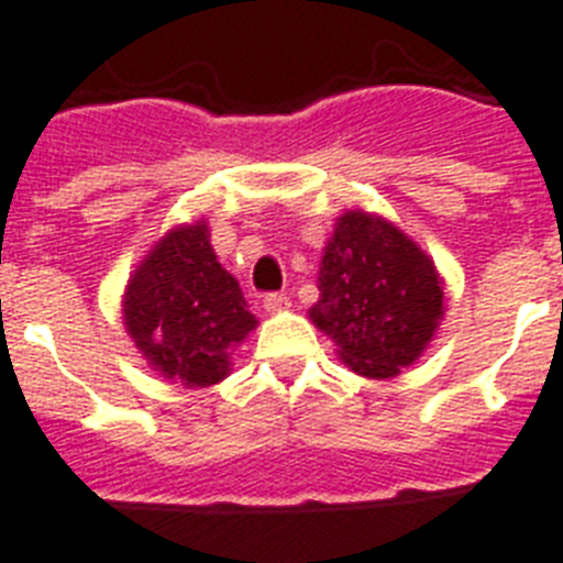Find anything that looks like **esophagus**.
Returning <instances> with one entry per match:
<instances>
[{"mask_svg":"<svg viewBox=\"0 0 563 563\" xmlns=\"http://www.w3.org/2000/svg\"><path fill=\"white\" fill-rule=\"evenodd\" d=\"M290 308V299H287L285 292H271V296H264V310L267 313H285Z\"/></svg>","mask_w":563,"mask_h":563,"instance_id":"esophagus-1","label":"esophagus"}]
</instances>
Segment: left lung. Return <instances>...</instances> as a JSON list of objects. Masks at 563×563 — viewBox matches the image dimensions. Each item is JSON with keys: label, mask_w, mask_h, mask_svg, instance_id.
<instances>
[{"label": "left lung", "mask_w": 563, "mask_h": 563, "mask_svg": "<svg viewBox=\"0 0 563 563\" xmlns=\"http://www.w3.org/2000/svg\"><path fill=\"white\" fill-rule=\"evenodd\" d=\"M310 322L347 368L391 379L415 365L445 316L443 276L426 250L388 218L345 209L319 262Z\"/></svg>", "instance_id": "left-lung-1"}]
</instances>
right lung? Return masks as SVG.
<instances>
[{"instance_id": "add662e5", "label": "right lung", "mask_w": 563, "mask_h": 563, "mask_svg": "<svg viewBox=\"0 0 563 563\" xmlns=\"http://www.w3.org/2000/svg\"><path fill=\"white\" fill-rule=\"evenodd\" d=\"M120 310L148 368L184 388L227 379L232 351L258 328L239 282L209 244L207 218L155 241L129 276Z\"/></svg>"}]
</instances>
